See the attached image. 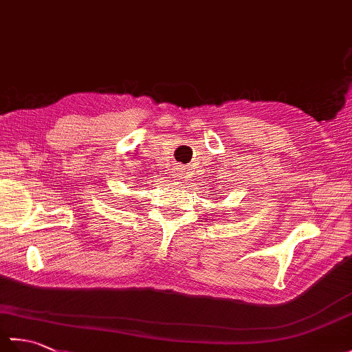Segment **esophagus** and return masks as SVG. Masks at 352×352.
<instances>
[{
    "label": "esophagus",
    "instance_id": "esophagus-1",
    "mask_svg": "<svg viewBox=\"0 0 352 352\" xmlns=\"http://www.w3.org/2000/svg\"><path fill=\"white\" fill-rule=\"evenodd\" d=\"M175 169H177V170H175V174H174V175H175L177 178H183V174H182V170H183V169H182V168H175Z\"/></svg>",
    "mask_w": 352,
    "mask_h": 352
}]
</instances>
